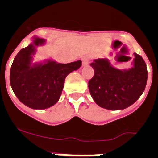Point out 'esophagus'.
I'll list each match as a JSON object with an SVG mask.
<instances>
[{
  "mask_svg": "<svg viewBox=\"0 0 158 158\" xmlns=\"http://www.w3.org/2000/svg\"><path fill=\"white\" fill-rule=\"evenodd\" d=\"M81 60H82V65H83V66H86V65H89L90 58H89L88 56H84Z\"/></svg>",
  "mask_w": 158,
  "mask_h": 158,
  "instance_id": "1",
  "label": "esophagus"
}]
</instances>
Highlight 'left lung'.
I'll use <instances>...</instances> for the list:
<instances>
[{
  "instance_id": "1",
  "label": "left lung",
  "mask_w": 158,
  "mask_h": 158,
  "mask_svg": "<svg viewBox=\"0 0 158 158\" xmlns=\"http://www.w3.org/2000/svg\"><path fill=\"white\" fill-rule=\"evenodd\" d=\"M134 66L115 69L107 59H96L90 64L94 76L89 81L90 94L96 104L108 110L125 109L139 100L147 81V68L140 55L134 53Z\"/></svg>"
}]
</instances>
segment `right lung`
Segmentation results:
<instances>
[{
  "mask_svg": "<svg viewBox=\"0 0 158 158\" xmlns=\"http://www.w3.org/2000/svg\"><path fill=\"white\" fill-rule=\"evenodd\" d=\"M44 43L43 39L33 38V42L16 54L11 66L10 84L14 93L19 101L33 109H46L56 104L66 76L81 65V60L67 64L52 60L32 64L35 47Z\"/></svg>",
  "mask_w": 158,
  "mask_h": 158,
  "instance_id": "obj_1",
  "label": "right lung"
}]
</instances>
